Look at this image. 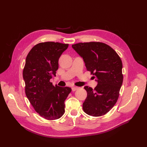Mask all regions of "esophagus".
<instances>
[{
    "label": "esophagus",
    "mask_w": 147,
    "mask_h": 147,
    "mask_svg": "<svg viewBox=\"0 0 147 147\" xmlns=\"http://www.w3.org/2000/svg\"><path fill=\"white\" fill-rule=\"evenodd\" d=\"M78 88H79L77 87V86H73V87L72 88V91H75L76 90H77Z\"/></svg>",
    "instance_id": "1"
}]
</instances>
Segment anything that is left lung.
Masks as SVG:
<instances>
[{
	"label": "left lung",
	"mask_w": 147,
	"mask_h": 147,
	"mask_svg": "<svg viewBox=\"0 0 147 147\" xmlns=\"http://www.w3.org/2000/svg\"><path fill=\"white\" fill-rule=\"evenodd\" d=\"M72 47L83 57L87 70L98 83L94 90L84 87L87 97L83 104V111L92 117L104 115L118 99L123 81L121 59L112 47L102 42L78 43Z\"/></svg>",
	"instance_id": "obj_1"
}]
</instances>
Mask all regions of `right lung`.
<instances>
[{"mask_svg": "<svg viewBox=\"0 0 147 147\" xmlns=\"http://www.w3.org/2000/svg\"><path fill=\"white\" fill-rule=\"evenodd\" d=\"M69 44L54 42L39 43L26 57L23 76L25 93L40 116L48 120L60 118L65 112L64 101L72 89L54 86L50 79L56 76L58 60Z\"/></svg>", "mask_w": 147, "mask_h": 147, "instance_id": "obj_1", "label": "right lung"}]
</instances>
